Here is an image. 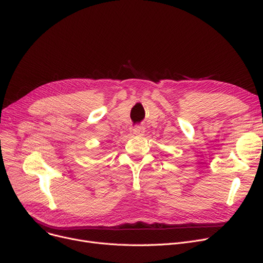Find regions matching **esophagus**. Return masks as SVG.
<instances>
[{"instance_id":"34e87169","label":"esophagus","mask_w":263,"mask_h":263,"mask_svg":"<svg viewBox=\"0 0 263 263\" xmlns=\"http://www.w3.org/2000/svg\"><path fill=\"white\" fill-rule=\"evenodd\" d=\"M145 132V128L142 125H139V126H135V128L133 129V133L135 135H143Z\"/></svg>"}]
</instances>
